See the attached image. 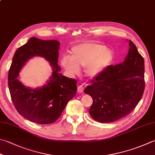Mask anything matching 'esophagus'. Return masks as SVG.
I'll list each match as a JSON object with an SVG mask.
<instances>
[{
    "instance_id": "esophagus-1",
    "label": "esophagus",
    "mask_w": 155,
    "mask_h": 155,
    "mask_svg": "<svg viewBox=\"0 0 155 155\" xmlns=\"http://www.w3.org/2000/svg\"><path fill=\"white\" fill-rule=\"evenodd\" d=\"M85 85H83V84H80L78 86V93H82L84 90V88H85Z\"/></svg>"
}]
</instances>
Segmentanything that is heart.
Segmentation results:
<instances>
[{
  "label": "heart",
  "mask_w": 155,
  "mask_h": 155,
  "mask_svg": "<svg viewBox=\"0 0 155 155\" xmlns=\"http://www.w3.org/2000/svg\"><path fill=\"white\" fill-rule=\"evenodd\" d=\"M114 59V53L106 46L97 43H84L73 47L71 57L65 55L61 63L71 75L78 74L80 67L89 78H94L103 73Z\"/></svg>",
  "instance_id": "obj_1"
}]
</instances>
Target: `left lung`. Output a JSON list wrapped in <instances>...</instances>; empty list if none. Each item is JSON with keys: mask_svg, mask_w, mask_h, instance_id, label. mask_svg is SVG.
<instances>
[{"mask_svg": "<svg viewBox=\"0 0 155 155\" xmlns=\"http://www.w3.org/2000/svg\"><path fill=\"white\" fill-rule=\"evenodd\" d=\"M129 46L123 63L108 67L84 90L93 100L90 115L100 123H110L126 116L142 97L144 61L131 40Z\"/></svg>", "mask_w": 155, "mask_h": 155, "instance_id": "8db88e82", "label": "left lung"}]
</instances>
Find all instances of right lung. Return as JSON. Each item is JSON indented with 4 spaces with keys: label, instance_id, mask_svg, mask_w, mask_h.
Wrapping results in <instances>:
<instances>
[{
    "label": "right lung",
    "instance_id": "right-lung-1",
    "mask_svg": "<svg viewBox=\"0 0 155 155\" xmlns=\"http://www.w3.org/2000/svg\"><path fill=\"white\" fill-rule=\"evenodd\" d=\"M60 42L32 37L17 48L8 71V85L11 99L20 115L30 121L50 124L59 119L68 102L77 92V81L64 76L58 65ZM36 56L48 60L53 73L48 83L36 89L26 87L18 79L21 68Z\"/></svg>",
    "mask_w": 155,
    "mask_h": 155
}]
</instances>
